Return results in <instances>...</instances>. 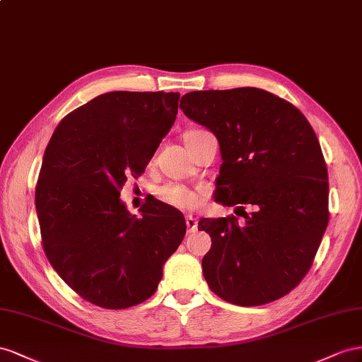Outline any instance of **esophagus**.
Returning <instances> with one entry per match:
<instances>
[{
  "instance_id": "esophagus-1",
  "label": "esophagus",
  "mask_w": 362,
  "mask_h": 362,
  "mask_svg": "<svg viewBox=\"0 0 362 362\" xmlns=\"http://www.w3.org/2000/svg\"><path fill=\"white\" fill-rule=\"evenodd\" d=\"M187 226H188V232H189V233H194L195 230H197L199 221H197V218H195V216L187 215Z\"/></svg>"
}]
</instances>
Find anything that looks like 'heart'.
I'll return each instance as SVG.
<instances>
[{
    "label": "heart",
    "mask_w": 362,
    "mask_h": 362,
    "mask_svg": "<svg viewBox=\"0 0 362 362\" xmlns=\"http://www.w3.org/2000/svg\"><path fill=\"white\" fill-rule=\"evenodd\" d=\"M203 132L204 130H188L185 133V144L189 142L195 136H199ZM156 194L163 203H167L171 206V208L180 209V211H191L194 208H197L200 203V197L197 192L177 183L163 185V187L158 189Z\"/></svg>",
    "instance_id": "b5f03b06"
}]
</instances>
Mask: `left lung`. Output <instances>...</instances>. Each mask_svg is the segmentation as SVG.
<instances>
[{
  "instance_id": "left-lung-1",
  "label": "left lung",
  "mask_w": 362,
  "mask_h": 362,
  "mask_svg": "<svg viewBox=\"0 0 362 362\" xmlns=\"http://www.w3.org/2000/svg\"><path fill=\"white\" fill-rule=\"evenodd\" d=\"M180 109L218 139L215 200L245 218L199 221L212 240L202 261L206 282L233 305L274 302L302 282L329 221L327 168L315 132L290 101L257 88L194 90Z\"/></svg>"
}]
</instances>
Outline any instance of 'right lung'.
Returning a JSON list of instances; mask_svg holds the SVG:
<instances>
[{
  "mask_svg": "<svg viewBox=\"0 0 362 362\" xmlns=\"http://www.w3.org/2000/svg\"><path fill=\"white\" fill-rule=\"evenodd\" d=\"M179 92H107L59 122L36 183L44 252L66 285L105 309H126L156 291L187 223L159 200L132 215L119 200L170 132Z\"/></svg>",
  "mask_w": 362,
  "mask_h": 362,
  "instance_id": "1",
  "label": "right lung"
}]
</instances>
